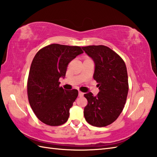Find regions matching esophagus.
Returning <instances> with one entry per match:
<instances>
[{
	"label": "esophagus",
	"mask_w": 157,
	"mask_h": 157,
	"mask_svg": "<svg viewBox=\"0 0 157 157\" xmlns=\"http://www.w3.org/2000/svg\"><path fill=\"white\" fill-rule=\"evenodd\" d=\"M78 95H79V97H82V96H84V93L82 92H80V91H79V92H78Z\"/></svg>",
	"instance_id": "esophagus-1"
}]
</instances>
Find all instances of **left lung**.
Segmentation results:
<instances>
[{"label":"left lung","mask_w":157,"mask_h":157,"mask_svg":"<svg viewBox=\"0 0 157 157\" xmlns=\"http://www.w3.org/2000/svg\"><path fill=\"white\" fill-rule=\"evenodd\" d=\"M84 51L94 63L93 78L98 83L100 92L84 94L88 105L84 117L89 124L105 127L118 118L125 104L128 93V77L123 60L106 46H88Z\"/></svg>","instance_id":"8db88e82"}]
</instances>
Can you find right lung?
Here are the masks:
<instances>
[{"label": "right lung", "instance_id": "add662e5", "mask_svg": "<svg viewBox=\"0 0 157 157\" xmlns=\"http://www.w3.org/2000/svg\"><path fill=\"white\" fill-rule=\"evenodd\" d=\"M83 52L79 46L52 44L40 50L33 59L28 80V100L36 117L45 124L58 126L68 120L78 91L59 87V79L65 78L69 63Z\"/></svg>", "mask_w": 157, "mask_h": 157}]
</instances>
